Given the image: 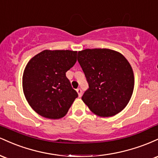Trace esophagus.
<instances>
[{"mask_svg":"<svg viewBox=\"0 0 158 158\" xmlns=\"http://www.w3.org/2000/svg\"><path fill=\"white\" fill-rule=\"evenodd\" d=\"M77 91L78 93V95H79V97H81V94H82V91H81V88H78V89H77Z\"/></svg>","mask_w":158,"mask_h":158,"instance_id":"esophagus-1","label":"esophagus"}]
</instances>
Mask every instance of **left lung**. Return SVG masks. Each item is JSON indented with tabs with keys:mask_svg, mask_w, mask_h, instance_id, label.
I'll use <instances>...</instances> for the list:
<instances>
[{
	"mask_svg": "<svg viewBox=\"0 0 158 158\" xmlns=\"http://www.w3.org/2000/svg\"><path fill=\"white\" fill-rule=\"evenodd\" d=\"M78 61L89 88L81 99L96 115L108 117L126 108L135 85L133 70L119 52L110 49H85Z\"/></svg>",
	"mask_w": 158,
	"mask_h": 158,
	"instance_id": "obj_1",
	"label": "left lung"
}]
</instances>
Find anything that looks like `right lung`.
<instances>
[{
	"label": "right lung",
	"mask_w": 158,
	"mask_h": 158,
	"mask_svg": "<svg viewBox=\"0 0 158 158\" xmlns=\"http://www.w3.org/2000/svg\"><path fill=\"white\" fill-rule=\"evenodd\" d=\"M77 51L45 50L32 57L23 74V90L29 105L48 119H60L78 97L66 77L77 62Z\"/></svg>",
	"instance_id": "right-lung-1"
}]
</instances>
